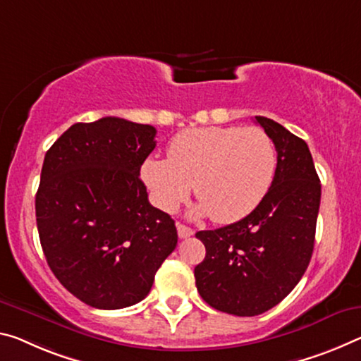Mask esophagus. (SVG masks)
Listing matches in <instances>:
<instances>
[{
    "mask_svg": "<svg viewBox=\"0 0 361 361\" xmlns=\"http://www.w3.org/2000/svg\"><path fill=\"white\" fill-rule=\"evenodd\" d=\"M176 230H178V236L181 239H186V238H190V236H192V234H194V231L191 230V228L186 226V225H183V223H176Z\"/></svg>",
    "mask_w": 361,
    "mask_h": 361,
    "instance_id": "esophagus-1",
    "label": "esophagus"
}]
</instances>
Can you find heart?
Segmentation results:
<instances>
[{
	"instance_id": "heart-1",
	"label": "heart",
	"mask_w": 361,
	"mask_h": 361,
	"mask_svg": "<svg viewBox=\"0 0 361 361\" xmlns=\"http://www.w3.org/2000/svg\"><path fill=\"white\" fill-rule=\"evenodd\" d=\"M278 152L259 127L185 130L169 145V159L149 157L141 176L162 210L173 212L194 185L197 214L233 223L259 205L276 176Z\"/></svg>"
}]
</instances>
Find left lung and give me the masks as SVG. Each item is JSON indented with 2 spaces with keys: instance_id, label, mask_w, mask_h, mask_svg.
I'll use <instances>...</instances> for the list:
<instances>
[{
  "instance_id": "obj_1",
  "label": "left lung",
  "mask_w": 361,
  "mask_h": 361,
  "mask_svg": "<svg viewBox=\"0 0 361 361\" xmlns=\"http://www.w3.org/2000/svg\"><path fill=\"white\" fill-rule=\"evenodd\" d=\"M255 122L278 152L276 176L243 220L197 231L205 259L194 268L199 294L216 310L255 317L278 305L312 259L322 185L307 142L267 117Z\"/></svg>"
}]
</instances>
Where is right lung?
Returning a JSON list of instances; mask_svg holds the SVG:
<instances>
[{"mask_svg":"<svg viewBox=\"0 0 361 361\" xmlns=\"http://www.w3.org/2000/svg\"><path fill=\"white\" fill-rule=\"evenodd\" d=\"M156 133L102 117L72 125L44 156L35 197L39 243L59 283L90 307L138 304L178 243L175 221L152 207L140 180Z\"/></svg>","mask_w":361,"mask_h":361,"instance_id":"add662e5","label":"right lung"}]
</instances>
